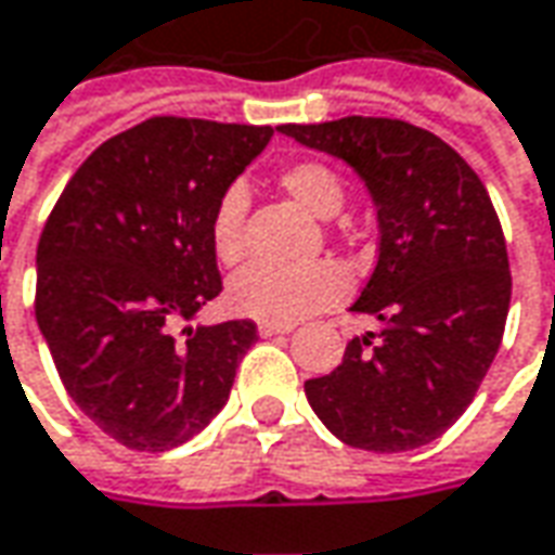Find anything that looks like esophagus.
Wrapping results in <instances>:
<instances>
[{"label": "esophagus", "instance_id": "esophagus-1", "mask_svg": "<svg viewBox=\"0 0 555 555\" xmlns=\"http://www.w3.org/2000/svg\"><path fill=\"white\" fill-rule=\"evenodd\" d=\"M294 325H270V322H258V334L261 337H276V334H292Z\"/></svg>", "mask_w": 555, "mask_h": 555}]
</instances>
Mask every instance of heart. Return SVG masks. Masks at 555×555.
<instances>
[{"label":"heart","mask_w":555,"mask_h":555,"mask_svg":"<svg viewBox=\"0 0 555 555\" xmlns=\"http://www.w3.org/2000/svg\"><path fill=\"white\" fill-rule=\"evenodd\" d=\"M279 184L288 191V197L315 218H331L343 206V182L334 169L322 160H297L288 164L279 176ZM246 188L230 184L218 197L209 224L212 248L218 261L236 263L246 251ZM349 294L346 270L331 261L297 263V267H279V263H248L236 276L230 279V307L248 319L270 322V325H294L319 309L340 304Z\"/></svg>","instance_id":"b5f03b06"}]
</instances>
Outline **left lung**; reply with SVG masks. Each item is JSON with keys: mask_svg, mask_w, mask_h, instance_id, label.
Wrapping results in <instances>:
<instances>
[{"mask_svg": "<svg viewBox=\"0 0 555 555\" xmlns=\"http://www.w3.org/2000/svg\"><path fill=\"white\" fill-rule=\"evenodd\" d=\"M356 169L376 206L379 258L352 312L383 322L307 379L331 435L371 452L425 447L474 401L504 337L511 263L477 172L440 135L395 118L282 124Z\"/></svg>", "mask_w": 555, "mask_h": 555, "instance_id": "left-lung-1", "label": "left lung"}]
</instances>
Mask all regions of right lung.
I'll return each mask as SVG.
<instances>
[{
  "mask_svg": "<svg viewBox=\"0 0 555 555\" xmlns=\"http://www.w3.org/2000/svg\"><path fill=\"white\" fill-rule=\"evenodd\" d=\"M273 127L151 118L78 167L41 230L36 322L69 398L139 452L199 435L258 340L248 319L184 325L221 294L212 212Z\"/></svg>",
  "mask_w": 555,
  "mask_h": 555,
  "instance_id": "add662e5",
  "label": "right lung"
}]
</instances>
